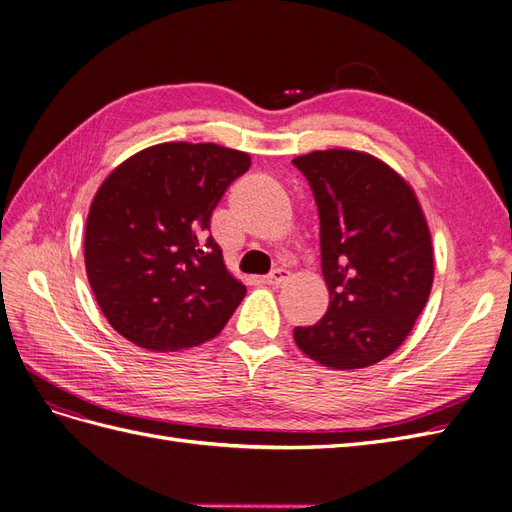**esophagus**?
<instances>
[{
    "label": "esophagus",
    "instance_id": "1",
    "mask_svg": "<svg viewBox=\"0 0 512 512\" xmlns=\"http://www.w3.org/2000/svg\"><path fill=\"white\" fill-rule=\"evenodd\" d=\"M267 284H271V286H280V284H284L286 280H290V271H286V269H273L267 277Z\"/></svg>",
    "mask_w": 512,
    "mask_h": 512
}]
</instances>
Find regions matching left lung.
<instances>
[{
    "label": "left lung",
    "instance_id": "1",
    "mask_svg": "<svg viewBox=\"0 0 512 512\" xmlns=\"http://www.w3.org/2000/svg\"><path fill=\"white\" fill-rule=\"evenodd\" d=\"M320 218L322 275L331 303L294 342L322 365L359 369L395 352L433 284L425 215L410 185L369 153L329 149L294 158Z\"/></svg>",
    "mask_w": 512,
    "mask_h": 512
}]
</instances>
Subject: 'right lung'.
<instances>
[{"label": "right lung", "mask_w": 512, "mask_h": 512, "mask_svg": "<svg viewBox=\"0 0 512 512\" xmlns=\"http://www.w3.org/2000/svg\"><path fill=\"white\" fill-rule=\"evenodd\" d=\"M247 153L162 143L117 166L91 203L85 267L111 327L147 350L173 352L218 335L245 297L209 235Z\"/></svg>", "instance_id": "1"}]
</instances>
